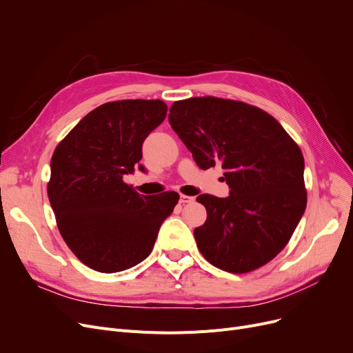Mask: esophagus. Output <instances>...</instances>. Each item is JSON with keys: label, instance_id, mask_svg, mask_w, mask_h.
<instances>
[{"label": "esophagus", "instance_id": "esophagus-1", "mask_svg": "<svg viewBox=\"0 0 353 353\" xmlns=\"http://www.w3.org/2000/svg\"><path fill=\"white\" fill-rule=\"evenodd\" d=\"M194 201V197L193 196H186V194H181L180 196V203H193Z\"/></svg>", "mask_w": 353, "mask_h": 353}]
</instances>
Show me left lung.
Listing matches in <instances>:
<instances>
[{
  "label": "left lung",
  "mask_w": 353,
  "mask_h": 353,
  "mask_svg": "<svg viewBox=\"0 0 353 353\" xmlns=\"http://www.w3.org/2000/svg\"><path fill=\"white\" fill-rule=\"evenodd\" d=\"M169 123L203 170L221 164L230 196L200 194L205 225L194 229L213 266L248 273L269 263L290 240L306 209L305 160L274 117L243 101H174Z\"/></svg>",
  "instance_id": "8db88e82"
}]
</instances>
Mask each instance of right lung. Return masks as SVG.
Returning <instances> with one entry per match:
<instances>
[{
	"mask_svg": "<svg viewBox=\"0 0 353 353\" xmlns=\"http://www.w3.org/2000/svg\"><path fill=\"white\" fill-rule=\"evenodd\" d=\"M165 114L161 100L110 101L90 111L55 147L48 199L64 242L92 270L116 273L144 261L177 205L176 192L143 196L123 180Z\"/></svg>",
	"mask_w": 353,
	"mask_h": 353,
	"instance_id": "add662e5",
	"label": "right lung"
}]
</instances>
